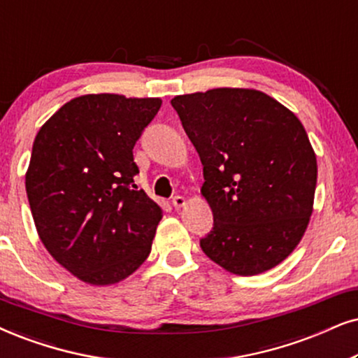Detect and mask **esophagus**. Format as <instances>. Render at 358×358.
Segmentation results:
<instances>
[{"label": "esophagus", "mask_w": 358, "mask_h": 358, "mask_svg": "<svg viewBox=\"0 0 358 358\" xmlns=\"http://www.w3.org/2000/svg\"><path fill=\"white\" fill-rule=\"evenodd\" d=\"M185 203H187V200L183 196H180V194H176V196H173V200H171V205L175 208H182L185 206Z\"/></svg>", "instance_id": "obj_1"}]
</instances>
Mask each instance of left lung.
Masks as SVG:
<instances>
[{"label":"left lung","instance_id":"1","mask_svg":"<svg viewBox=\"0 0 358 358\" xmlns=\"http://www.w3.org/2000/svg\"><path fill=\"white\" fill-rule=\"evenodd\" d=\"M203 165L213 229L205 255L238 275L282 262L314 210L317 158L294 112L256 89L220 87L171 99Z\"/></svg>","mask_w":358,"mask_h":358}]
</instances>
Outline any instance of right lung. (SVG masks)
<instances>
[{"mask_svg": "<svg viewBox=\"0 0 358 358\" xmlns=\"http://www.w3.org/2000/svg\"><path fill=\"white\" fill-rule=\"evenodd\" d=\"M162 106L158 97L87 94L39 129L26 193L44 248L72 275L110 286L152 251L162 208L137 189L134 145Z\"/></svg>", "mask_w": 358, "mask_h": 358, "instance_id": "1", "label": "right lung"}]
</instances>
